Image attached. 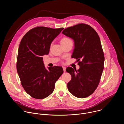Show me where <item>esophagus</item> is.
<instances>
[{
    "label": "esophagus",
    "mask_w": 124,
    "mask_h": 124,
    "mask_svg": "<svg viewBox=\"0 0 124 124\" xmlns=\"http://www.w3.org/2000/svg\"><path fill=\"white\" fill-rule=\"evenodd\" d=\"M62 68H63V70H64V72H66V67H63Z\"/></svg>",
    "instance_id": "1"
}]
</instances>
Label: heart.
<instances>
[{"label": "heart", "mask_w": 124, "mask_h": 124, "mask_svg": "<svg viewBox=\"0 0 124 124\" xmlns=\"http://www.w3.org/2000/svg\"><path fill=\"white\" fill-rule=\"evenodd\" d=\"M70 42H72L71 39L66 36H64L62 37L60 39V44L63 46H66V45L68 44Z\"/></svg>", "instance_id": "obj_1"}]
</instances>
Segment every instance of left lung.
Here are the masks:
<instances>
[{
  "instance_id": "8db88e82",
  "label": "left lung",
  "mask_w": 124,
  "mask_h": 124,
  "mask_svg": "<svg viewBox=\"0 0 124 124\" xmlns=\"http://www.w3.org/2000/svg\"><path fill=\"white\" fill-rule=\"evenodd\" d=\"M62 33L74 40L72 58L77 59L80 66L78 70L67 68L66 70L72 76L68 89L76 97H87L97 89L104 68V56L100 37L93 28L83 23L65 28Z\"/></svg>"
}]
</instances>
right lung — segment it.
I'll return each instance as SVG.
<instances>
[{
	"mask_svg": "<svg viewBox=\"0 0 124 124\" xmlns=\"http://www.w3.org/2000/svg\"><path fill=\"white\" fill-rule=\"evenodd\" d=\"M63 29L37 26L28 31L21 41L16 70L23 89L33 98L43 99L50 95L63 73L61 67L46 69L42 57L48 54L52 41Z\"/></svg>",
	"mask_w": 124,
	"mask_h": 124,
	"instance_id": "1",
	"label": "right lung"
}]
</instances>
